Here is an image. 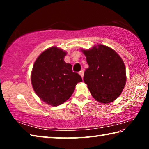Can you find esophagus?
I'll list each match as a JSON object with an SVG mask.
<instances>
[{"label": "esophagus", "mask_w": 149, "mask_h": 149, "mask_svg": "<svg viewBox=\"0 0 149 149\" xmlns=\"http://www.w3.org/2000/svg\"><path fill=\"white\" fill-rule=\"evenodd\" d=\"M79 75H81V76L82 77H84V70H81V71L79 72Z\"/></svg>", "instance_id": "obj_1"}]
</instances>
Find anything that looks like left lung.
Returning <instances> with one entry per match:
<instances>
[{"mask_svg": "<svg viewBox=\"0 0 149 149\" xmlns=\"http://www.w3.org/2000/svg\"><path fill=\"white\" fill-rule=\"evenodd\" d=\"M83 52L89 65L84 81L93 97L104 104L112 102L120 95L125 85L122 59L114 50L102 45Z\"/></svg>", "mask_w": 149, "mask_h": 149, "instance_id": "1", "label": "left lung"}]
</instances>
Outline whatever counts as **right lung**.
Returning <instances> with one entry per match:
<instances>
[{"mask_svg":"<svg viewBox=\"0 0 149 149\" xmlns=\"http://www.w3.org/2000/svg\"><path fill=\"white\" fill-rule=\"evenodd\" d=\"M66 52L56 47L45 50L35 62L31 84L35 92L42 101L56 107L71 97L81 75L72 71L70 64L64 60Z\"/></svg>","mask_w":149,"mask_h":149,"instance_id":"add662e5","label":"right lung"}]
</instances>
